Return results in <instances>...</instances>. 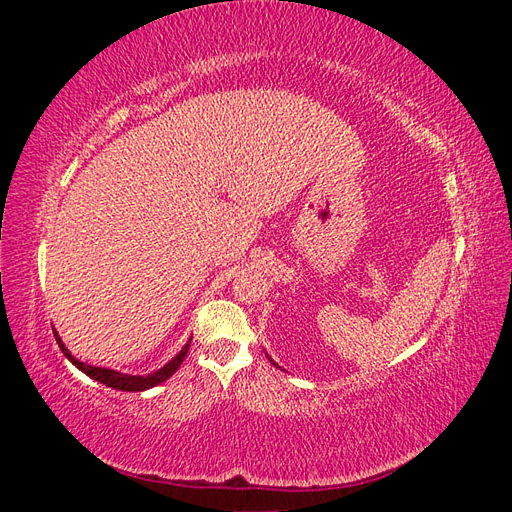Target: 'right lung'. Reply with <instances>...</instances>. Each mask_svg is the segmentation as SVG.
Wrapping results in <instances>:
<instances>
[{
	"label": "right lung",
	"mask_w": 512,
	"mask_h": 512,
	"mask_svg": "<svg viewBox=\"0 0 512 512\" xmlns=\"http://www.w3.org/2000/svg\"><path fill=\"white\" fill-rule=\"evenodd\" d=\"M55 339H57L61 352H64L68 359L83 371V374H87L89 378H94V380H98V382H102L106 386H111V389L134 391V393L136 391H147V389H151V386H156V384L168 380L181 367V363L185 361V354H188V350H190V342H188V344L181 348V352L175 356V359L170 361V363H166L162 369L153 371V374H149V376H128V374H119V371H113V369L94 367V365H87V363L76 361L74 356L70 354V350L64 344H61V339H59L57 333H55Z\"/></svg>",
	"instance_id": "1"
}]
</instances>
